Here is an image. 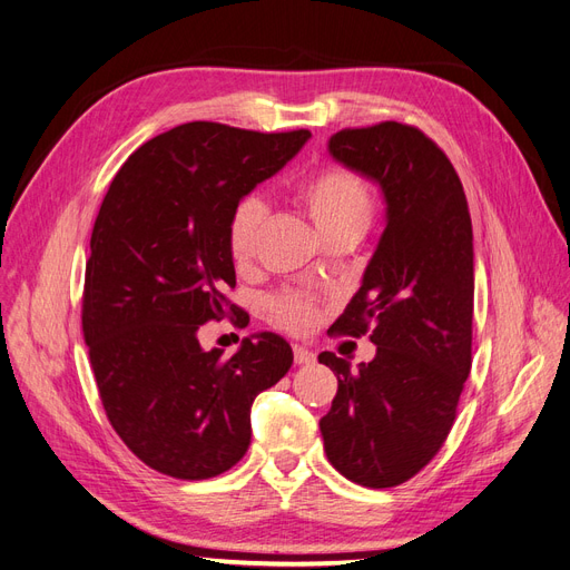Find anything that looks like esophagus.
Segmentation results:
<instances>
[{"label": "esophagus", "mask_w": 570, "mask_h": 570, "mask_svg": "<svg viewBox=\"0 0 570 570\" xmlns=\"http://www.w3.org/2000/svg\"><path fill=\"white\" fill-rule=\"evenodd\" d=\"M293 362L296 364H309L315 362V353H309L303 345H293Z\"/></svg>", "instance_id": "obj_1"}]
</instances>
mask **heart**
<instances>
[{
  "instance_id": "1",
  "label": "heart",
  "mask_w": 570,
  "mask_h": 570,
  "mask_svg": "<svg viewBox=\"0 0 570 570\" xmlns=\"http://www.w3.org/2000/svg\"><path fill=\"white\" fill-rule=\"evenodd\" d=\"M293 196L324 238L338 234H355L360 238L372 225L376 210L372 187L357 173L341 165L312 170L298 179ZM265 223L267 208L258 196H244L232 208L227 219V248L238 267L253 261ZM269 315L274 324L286 332L307 334L320 322V303L307 293L284 291L269 301Z\"/></svg>"
}]
</instances>
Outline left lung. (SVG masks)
<instances>
[{"mask_svg": "<svg viewBox=\"0 0 570 570\" xmlns=\"http://www.w3.org/2000/svg\"><path fill=\"white\" fill-rule=\"evenodd\" d=\"M328 151L376 179L389 223L364 279L336 326L370 334L376 357L322 353L338 376L320 429L328 462L364 488L410 481L438 454L471 372L473 234L462 179L414 125L345 127Z\"/></svg>", "mask_w": 570, "mask_h": 570, "instance_id": "obj_1", "label": "left lung"}]
</instances>
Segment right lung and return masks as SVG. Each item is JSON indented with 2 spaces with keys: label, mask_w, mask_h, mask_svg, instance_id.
I'll return each instance as SVG.
<instances>
[{
  "label": "right lung",
  "mask_w": 570,
  "mask_h": 570,
  "mask_svg": "<svg viewBox=\"0 0 570 570\" xmlns=\"http://www.w3.org/2000/svg\"><path fill=\"white\" fill-rule=\"evenodd\" d=\"M307 130L196 120L122 163L89 242L82 334L101 405L146 466L181 481L229 471L250 445V407L293 364L277 334L204 351L206 322L248 315L227 298L232 208L301 151Z\"/></svg>",
  "instance_id": "1"
}]
</instances>
